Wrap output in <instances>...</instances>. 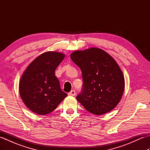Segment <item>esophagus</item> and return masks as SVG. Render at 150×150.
<instances>
[{
	"label": "esophagus",
	"mask_w": 150,
	"mask_h": 150,
	"mask_svg": "<svg viewBox=\"0 0 150 150\" xmlns=\"http://www.w3.org/2000/svg\"><path fill=\"white\" fill-rule=\"evenodd\" d=\"M75 94H76L75 91V90H71V91H70L69 93H68V95H69V96H75Z\"/></svg>",
	"instance_id": "obj_1"
}]
</instances>
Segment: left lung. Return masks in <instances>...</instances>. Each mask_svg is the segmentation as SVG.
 <instances>
[{
  "label": "left lung",
  "instance_id": "8db88e82",
  "mask_svg": "<svg viewBox=\"0 0 150 150\" xmlns=\"http://www.w3.org/2000/svg\"><path fill=\"white\" fill-rule=\"evenodd\" d=\"M70 57L81 68L83 79L77 100L86 110L98 115L113 110L122 97L125 81L113 57L97 47L75 51Z\"/></svg>",
  "mask_w": 150,
  "mask_h": 150
}]
</instances>
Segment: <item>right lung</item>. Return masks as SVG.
<instances>
[{
  "mask_svg": "<svg viewBox=\"0 0 150 150\" xmlns=\"http://www.w3.org/2000/svg\"><path fill=\"white\" fill-rule=\"evenodd\" d=\"M65 55L57 52L43 53L25 69L19 81V93L28 108L40 115L52 112L68 96L55 75Z\"/></svg>",
  "mask_w": 150,
  "mask_h": 150,
  "instance_id": "right-lung-1",
  "label": "right lung"
}]
</instances>
